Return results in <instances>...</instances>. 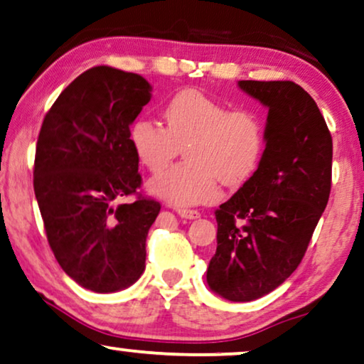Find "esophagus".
I'll return each mask as SVG.
<instances>
[{"label": "esophagus", "instance_id": "esophagus-1", "mask_svg": "<svg viewBox=\"0 0 364 364\" xmlns=\"http://www.w3.org/2000/svg\"><path fill=\"white\" fill-rule=\"evenodd\" d=\"M176 211H178V215L181 218H185V220H196V218L201 216L200 211H196V210H185V208H179V210H176Z\"/></svg>", "mask_w": 364, "mask_h": 364}]
</instances>
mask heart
Listing matches in <instances>:
<instances>
[{"label": "heart", "mask_w": 364, "mask_h": 364, "mask_svg": "<svg viewBox=\"0 0 364 364\" xmlns=\"http://www.w3.org/2000/svg\"><path fill=\"white\" fill-rule=\"evenodd\" d=\"M166 128L139 116L129 126V141L139 161L158 173L185 149V164H176L149 181V193L174 206L216 200L223 185L236 188L258 166L266 129L253 109H231L196 88L174 93L163 108Z\"/></svg>", "instance_id": "obj_1"}]
</instances>
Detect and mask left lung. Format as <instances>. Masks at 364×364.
Here are the masks:
<instances>
[{
    "label": "left lung",
    "mask_w": 364,
    "mask_h": 364,
    "mask_svg": "<svg viewBox=\"0 0 364 364\" xmlns=\"http://www.w3.org/2000/svg\"><path fill=\"white\" fill-rule=\"evenodd\" d=\"M268 108L258 169L216 210V253L208 287L253 301L301 263L331 191L333 139L314 100L293 81H238Z\"/></svg>",
    "instance_id": "1"
}]
</instances>
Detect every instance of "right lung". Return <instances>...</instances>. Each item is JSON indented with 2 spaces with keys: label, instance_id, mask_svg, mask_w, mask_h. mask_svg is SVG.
<instances>
[{
  "label": "right lung",
  "instance_id": "add662e5",
  "mask_svg": "<svg viewBox=\"0 0 364 364\" xmlns=\"http://www.w3.org/2000/svg\"><path fill=\"white\" fill-rule=\"evenodd\" d=\"M151 100L136 73L95 66L63 90L43 119L33 186L48 243L63 271L95 293H114L144 271L158 201L138 196L129 126Z\"/></svg>",
  "mask_w": 364,
  "mask_h": 364
}]
</instances>
